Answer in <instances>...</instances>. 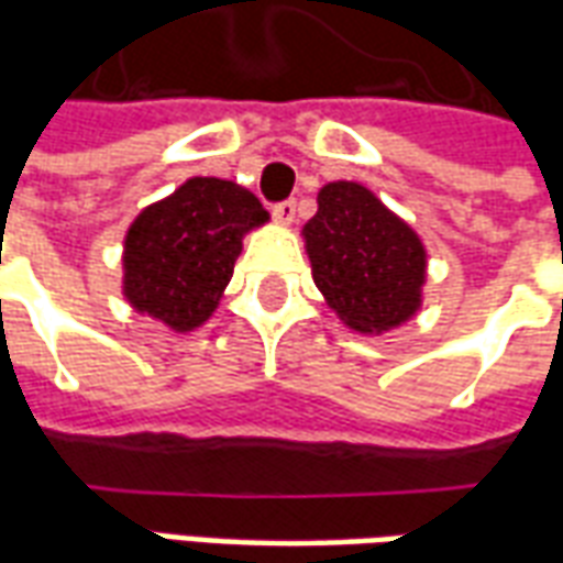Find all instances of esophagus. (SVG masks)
Masks as SVG:
<instances>
[{
    "label": "esophagus",
    "mask_w": 563,
    "mask_h": 563,
    "mask_svg": "<svg viewBox=\"0 0 563 563\" xmlns=\"http://www.w3.org/2000/svg\"><path fill=\"white\" fill-rule=\"evenodd\" d=\"M295 198H283V201H277L274 208H271V213H274V220L277 222H292L295 220Z\"/></svg>",
    "instance_id": "34e87169"
}]
</instances>
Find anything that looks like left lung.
I'll use <instances>...</instances> for the list:
<instances>
[{
  "label": "left lung",
  "mask_w": 563,
  "mask_h": 563,
  "mask_svg": "<svg viewBox=\"0 0 563 563\" xmlns=\"http://www.w3.org/2000/svg\"><path fill=\"white\" fill-rule=\"evenodd\" d=\"M305 241L313 283L346 325L379 334L413 317L424 250L371 189L350 180L322 186Z\"/></svg>",
  "instance_id": "8db88e82"
}]
</instances>
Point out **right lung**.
<instances>
[{"mask_svg": "<svg viewBox=\"0 0 563 563\" xmlns=\"http://www.w3.org/2000/svg\"><path fill=\"white\" fill-rule=\"evenodd\" d=\"M268 220V210L232 180L192 177L132 222L126 234L129 305L189 331L213 313L232 280L241 238Z\"/></svg>", "mask_w": 563, "mask_h": 563, "instance_id": "1", "label": "right lung"}]
</instances>
